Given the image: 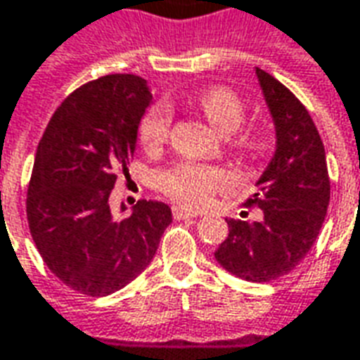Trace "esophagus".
<instances>
[{"label":"esophagus","mask_w":360,"mask_h":360,"mask_svg":"<svg viewBox=\"0 0 360 360\" xmlns=\"http://www.w3.org/2000/svg\"><path fill=\"white\" fill-rule=\"evenodd\" d=\"M172 215H174L176 221H180V219H192V217H198L200 213H198V211H190V209H184V207H172Z\"/></svg>","instance_id":"esophagus-1"}]
</instances>
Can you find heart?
Returning <instances> with one entry per match:
<instances>
[{
  "mask_svg": "<svg viewBox=\"0 0 360 360\" xmlns=\"http://www.w3.org/2000/svg\"><path fill=\"white\" fill-rule=\"evenodd\" d=\"M195 103L198 108L205 114L209 124L221 135L233 134L244 122V114H246L244 103L238 94L226 86H209L198 96ZM170 122H172V112L167 104H155L147 110L139 126V139L145 149H157L167 141ZM242 143L246 147H256L257 141L246 135ZM231 184L233 180L223 168L193 165V162L178 165L160 178L162 190L172 200L190 207L205 205L213 198V193L225 192L231 188Z\"/></svg>",
  "mask_w": 360,
  "mask_h": 360,
  "instance_id": "obj_1",
  "label": "heart"
}]
</instances>
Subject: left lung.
Returning <instances> with one entry per match:
<instances>
[{
  "label": "left lung",
  "mask_w": 360,
  "mask_h": 360,
  "mask_svg": "<svg viewBox=\"0 0 360 360\" xmlns=\"http://www.w3.org/2000/svg\"><path fill=\"white\" fill-rule=\"evenodd\" d=\"M275 127V153L257 178L248 205L259 221H226L229 236L215 259L229 274L252 283L290 274L314 246L330 205L326 151L308 110L289 89L256 68Z\"/></svg>",
  "instance_id": "8db88e82"
}]
</instances>
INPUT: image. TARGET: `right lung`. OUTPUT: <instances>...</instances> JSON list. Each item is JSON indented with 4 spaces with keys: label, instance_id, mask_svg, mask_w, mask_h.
I'll list each match as a JSON object with an SVG mask.
<instances>
[{
    "label": "right lung",
    "instance_id": "add662e5",
    "mask_svg": "<svg viewBox=\"0 0 360 360\" xmlns=\"http://www.w3.org/2000/svg\"><path fill=\"white\" fill-rule=\"evenodd\" d=\"M151 104L145 79L106 75L71 93L38 143L27 198L30 234L48 269L89 297L134 281L172 223L162 201H139L122 219L108 201L120 172L127 174Z\"/></svg>",
    "mask_w": 360,
    "mask_h": 360
}]
</instances>
